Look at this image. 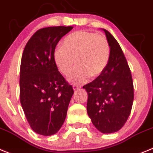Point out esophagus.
Wrapping results in <instances>:
<instances>
[{
	"label": "esophagus",
	"instance_id": "obj_1",
	"mask_svg": "<svg viewBox=\"0 0 153 153\" xmlns=\"http://www.w3.org/2000/svg\"><path fill=\"white\" fill-rule=\"evenodd\" d=\"M72 87H73V89L75 91L78 90V89H79L80 88H81V87L78 86V85H72Z\"/></svg>",
	"mask_w": 153,
	"mask_h": 153
}]
</instances>
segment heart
<instances>
[{
	"label": "heart",
	"instance_id": "b5f03b06",
	"mask_svg": "<svg viewBox=\"0 0 153 153\" xmlns=\"http://www.w3.org/2000/svg\"><path fill=\"white\" fill-rule=\"evenodd\" d=\"M111 48L107 39L95 33L80 30L67 36L62 47L53 52V60L62 75H68L75 66L69 80L72 83L87 82L90 76L96 78L102 74L109 62Z\"/></svg>",
	"mask_w": 153,
	"mask_h": 153
}]
</instances>
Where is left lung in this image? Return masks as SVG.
I'll use <instances>...</instances> for the list:
<instances>
[{"label": "left lung", "instance_id": "1", "mask_svg": "<svg viewBox=\"0 0 153 153\" xmlns=\"http://www.w3.org/2000/svg\"><path fill=\"white\" fill-rule=\"evenodd\" d=\"M111 47L109 62L93 82L83 86L88 93L87 111L103 133L120 130L131 112L134 92L130 67L116 39L103 29Z\"/></svg>", "mask_w": 153, "mask_h": 153}]
</instances>
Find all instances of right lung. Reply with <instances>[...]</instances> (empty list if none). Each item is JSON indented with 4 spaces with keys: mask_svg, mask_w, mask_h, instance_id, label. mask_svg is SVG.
Segmentation results:
<instances>
[{
    "mask_svg": "<svg viewBox=\"0 0 153 153\" xmlns=\"http://www.w3.org/2000/svg\"><path fill=\"white\" fill-rule=\"evenodd\" d=\"M72 28L59 26L37 30L22 55L20 104L30 127L42 136H51L60 130L74 94L53 60L56 45Z\"/></svg>",
    "mask_w": 153,
    "mask_h": 153,
    "instance_id": "right-lung-1",
    "label": "right lung"
}]
</instances>
